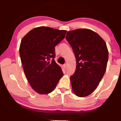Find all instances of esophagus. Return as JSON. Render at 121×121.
<instances>
[{"label":"esophagus","instance_id":"34e87169","mask_svg":"<svg viewBox=\"0 0 121 121\" xmlns=\"http://www.w3.org/2000/svg\"><path fill=\"white\" fill-rule=\"evenodd\" d=\"M63 67H64V68H67V64L65 63L64 65H63Z\"/></svg>","mask_w":121,"mask_h":121}]
</instances>
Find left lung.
Returning <instances> with one entry per match:
<instances>
[{
    "label": "left lung",
    "instance_id": "8db88e82",
    "mask_svg": "<svg viewBox=\"0 0 121 121\" xmlns=\"http://www.w3.org/2000/svg\"><path fill=\"white\" fill-rule=\"evenodd\" d=\"M65 38L76 59V70L70 76L72 90L78 97H86L95 91L105 74L107 45L99 35L87 29L68 31Z\"/></svg>",
    "mask_w": 121,
    "mask_h": 121
}]
</instances>
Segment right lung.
Here are the masks:
<instances>
[{"label": "right lung", "mask_w": 121, "mask_h": 121, "mask_svg": "<svg viewBox=\"0 0 121 121\" xmlns=\"http://www.w3.org/2000/svg\"><path fill=\"white\" fill-rule=\"evenodd\" d=\"M67 31L39 26L22 38L19 52L26 76L37 92L46 95L55 89L63 73L54 60L55 47Z\"/></svg>", "instance_id": "add662e5"}]
</instances>
